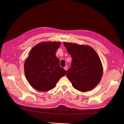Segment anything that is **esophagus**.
<instances>
[{"instance_id":"obj_1","label":"esophagus","mask_w":124,"mask_h":124,"mask_svg":"<svg viewBox=\"0 0 124 124\" xmlns=\"http://www.w3.org/2000/svg\"><path fill=\"white\" fill-rule=\"evenodd\" d=\"M64 69H65L66 71H67V70H68V67H67V66H65V67H64Z\"/></svg>"}]
</instances>
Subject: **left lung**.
Listing matches in <instances>:
<instances>
[{"mask_svg":"<svg viewBox=\"0 0 124 124\" xmlns=\"http://www.w3.org/2000/svg\"><path fill=\"white\" fill-rule=\"evenodd\" d=\"M72 58L67 77L74 88L82 92L94 88L102 76L103 68L99 56L88 46L63 42Z\"/></svg>","mask_w":124,"mask_h":124,"instance_id":"obj_1","label":"left lung"}]
</instances>
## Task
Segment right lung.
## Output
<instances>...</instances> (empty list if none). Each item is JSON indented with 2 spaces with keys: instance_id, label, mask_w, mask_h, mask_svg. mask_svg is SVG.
Segmentation results:
<instances>
[{
  "instance_id": "obj_1",
  "label": "right lung",
  "mask_w": 124,
  "mask_h": 124,
  "mask_svg": "<svg viewBox=\"0 0 124 124\" xmlns=\"http://www.w3.org/2000/svg\"><path fill=\"white\" fill-rule=\"evenodd\" d=\"M61 44L55 41L42 42L29 52L24 63L25 74L29 84L37 91H50L66 74L55 54Z\"/></svg>"
}]
</instances>
